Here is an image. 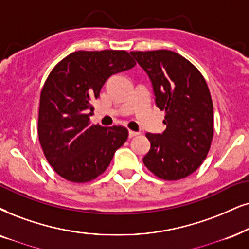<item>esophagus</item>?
Here are the masks:
<instances>
[{"instance_id":"esophagus-1","label":"esophagus","mask_w":249,"mask_h":249,"mask_svg":"<svg viewBox=\"0 0 249 249\" xmlns=\"http://www.w3.org/2000/svg\"><path fill=\"white\" fill-rule=\"evenodd\" d=\"M139 134L138 133V132H135V131H128V138H133V137H137V135Z\"/></svg>"}]
</instances>
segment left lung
Returning a JSON list of instances; mask_svg holds the SVG:
<instances>
[{
    "label": "left lung",
    "instance_id": "obj_1",
    "mask_svg": "<svg viewBox=\"0 0 249 249\" xmlns=\"http://www.w3.org/2000/svg\"><path fill=\"white\" fill-rule=\"evenodd\" d=\"M152 81L155 103L164 110L162 134L147 133L143 164L164 180L185 178L202 164L213 135L208 85L190 61L171 50L131 52Z\"/></svg>",
    "mask_w": 249,
    "mask_h": 249
}]
</instances>
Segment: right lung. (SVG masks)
Returning <instances> with one entry per match:
<instances>
[{
  "label": "right lung",
  "instance_id": "obj_1",
  "mask_svg": "<svg viewBox=\"0 0 249 249\" xmlns=\"http://www.w3.org/2000/svg\"><path fill=\"white\" fill-rule=\"evenodd\" d=\"M134 65L125 50H79L49 73L40 95L37 134L47 161L61 177L73 182L93 180L126 141L127 128L93 125L89 117L92 102L110 75Z\"/></svg>",
  "mask_w": 249,
  "mask_h": 249
}]
</instances>
